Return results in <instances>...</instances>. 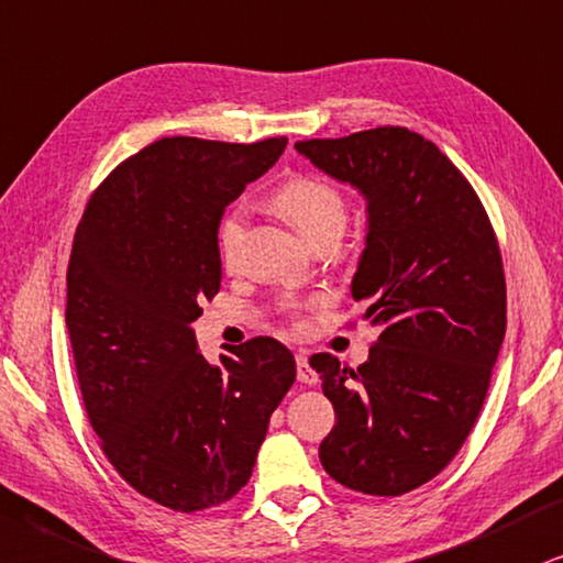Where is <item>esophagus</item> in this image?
<instances>
[{
    "mask_svg": "<svg viewBox=\"0 0 563 563\" xmlns=\"http://www.w3.org/2000/svg\"><path fill=\"white\" fill-rule=\"evenodd\" d=\"M296 374H298V382H301V384H317V372L311 368L309 358H306L303 353L296 355Z\"/></svg>",
    "mask_w": 563,
    "mask_h": 563,
    "instance_id": "obj_1",
    "label": "esophagus"
}]
</instances>
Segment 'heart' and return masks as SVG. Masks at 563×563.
Here are the masks:
<instances>
[{
	"label": "heart",
	"instance_id": "1",
	"mask_svg": "<svg viewBox=\"0 0 563 563\" xmlns=\"http://www.w3.org/2000/svg\"><path fill=\"white\" fill-rule=\"evenodd\" d=\"M275 208L286 216L294 229L303 239L317 241L330 231L345 229V199L332 184H327L317 176H294L283 187H277L273 195ZM246 212L241 205H233L225 210V216L218 223V254L229 265L236 257V249L244 233Z\"/></svg>",
	"mask_w": 563,
	"mask_h": 563
}]
</instances>
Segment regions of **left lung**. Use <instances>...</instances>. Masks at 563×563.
Here are the masks:
<instances>
[{
	"label": "left lung",
	"mask_w": 563,
	"mask_h": 563,
	"mask_svg": "<svg viewBox=\"0 0 563 563\" xmlns=\"http://www.w3.org/2000/svg\"><path fill=\"white\" fill-rule=\"evenodd\" d=\"M296 151L366 202L353 301L379 338L366 364L311 358L334 429L319 460L334 481L400 496L450 465L486 400L507 332V286L486 210L431 140L379 126Z\"/></svg>",
	"instance_id": "8db88e82"
}]
</instances>
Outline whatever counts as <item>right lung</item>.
<instances>
[{
  "label": "right lung",
  "mask_w": 563,
  "mask_h": 563,
  "mask_svg": "<svg viewBox=\"0 0 563 563\" xmlns=\"http://www.w3.org/2000/svg\"><path fill=\"white\" fill-rule=\"evenodd\" d=\"M286 137H166L98 187L67 269V330L92 431L119 475L176 511L229 501L252 478L294 353L254 338L210 364L191 324L220 288L218 223Z\"/></svg>",
  "instance_id": "obj_1"
}]
</instances>
